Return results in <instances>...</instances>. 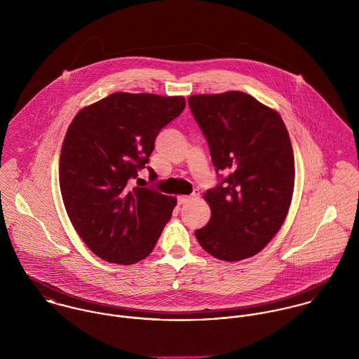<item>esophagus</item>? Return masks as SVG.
Wrapping results in <instances>:
<instances>
[{
    "instance_id": "obj_1",
    "label": "esophagus",
    "mask_w": 359,
    "mask_h": 359,
    "mask_svg": "<svg viewBox=\"0 0 359 359\" xmlns=\"http://www.w3.org/2000/svg\"><path fill=\"white\" fill-rule=\"evenodd\" d=\"M191 199H192V196H180V198H178V205H185V203H188Z\"/></svg>"
}]
</instances>
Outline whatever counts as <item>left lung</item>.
Instances as JSON below:
<instances>
[{
  "label": "left lung",
  "mask_w": 359,
  "mask_h": 359,
  "mask_svg": "<svg viewBox=\"0 0 359 359\" xmlns=\"http://www.w3.org/2000/svg\"><path fill=\"white\" fill-rule=\"evenodd\" d=\"M215 167L207 225L195 235L208 255L239 261L280 229L294 187V157L282 117L252 95L229 91L188 98Z\"/></svg>",
  "instance_id": "left-lung-1"
}]
</instances>
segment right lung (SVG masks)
I'll list each match as a JSON object with an SVG mask.
<instances>
[{"instance_id": "right-lung-1", "label": "right lung", "mask_w": 359, "mask_h": 359, "mask_svg": "<svg viewBox=\"0 0 359 359\" xmlns=\"http://www.w3.org/2000/svg\"><path fill=\"white\" fill-rule=\"evenodd\" d=\"M184 109V97L114 93L81 109L69 126L59 161L62 199L83 242L104 261L144 259L168 222L175 198L131 184L161 128Z\"/></svg>"}]
</instances>
